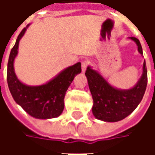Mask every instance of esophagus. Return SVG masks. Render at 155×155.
<instances>
[{
	"label": "esophagus",
	"mask_w": 155,
	"mask_h": 155,
	"mask_svg": "<svg viewBox=\"0 0 155 155\" xmlns=\"http://www.w3.org/2000/svg\"><path fill=\"white\" fill-rule=\"evenodd\" d=\"M88 64H89V62L86 61H84L82 62V64H81V70H82V72L84 73L85 71H86V68H87Z\"/></svg>",
	"instance_id": "34e87169"
}]
</instances>
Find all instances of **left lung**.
<instances>
[{
  "label": "left lung",
  "mask_w": 155,
  "mask_h": 155,
  "mask_svg": "<svg viewBox=\"0 0 155 155\" xmlns=\"http://www.w3.org/2000/svg\"><path fill=\"white\" fill-rule=\"evenodd\" d=\"M130 39L136 43L139 53L143 54L140 41L135 37ZM85 76L94 101L93 114L97 120L104 122H117L130 115L142 101L148 82L145 61H143L141 77L135 85L128 90L112 86L100 72L91 66L86 69Z\"/></svg>",
  "instance_id": "obj_1"
}]
</instances>
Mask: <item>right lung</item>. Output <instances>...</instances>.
I'll use <instances>...</instances> for the list:
<instances>
[{
	"instance_id": "1",
	"label": "right lung",
	"mask_w": 155,
	"mask_h": 155,
	"mask_svg": "<svg viewBox=\"0 0 155 155\" xmlns=\"http://www.w3.org/2000/svg\"><path fill=\"white\" fill-rule=\"evenodd\" d=\"M28 25L23 29L12 48L7 64V84L14 101L31 116L48 120L60 116L64 110L66 91L75 75L81 72V63L65 68L51 81L41 85H27L15 73L14 61L18 54L19 42L25 35Z\"/></svg>"
}]
</instances>
